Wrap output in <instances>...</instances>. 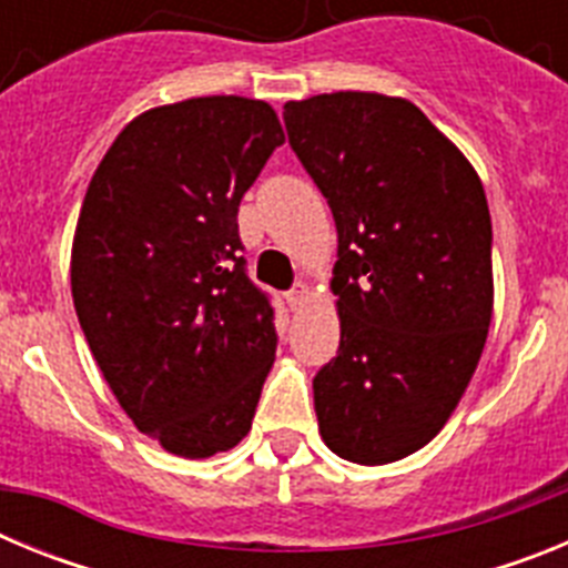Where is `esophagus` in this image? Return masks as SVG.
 I'll return each instance as SVG.
<instances>
[{
  "instance_id": "obj_1",
  "label": "esophagus",
  "mask_w": 568,
  "mask_h": 568,
  "mask_svg": "<svg viewBox=\"0 0 568 568\" xmlns=\"http://www.w3.org/2000/svg\"><path fill=\"white\" fill-rule=\"evenodd\" d=\"M287 304L290 310L304 307V304H307V284H295V287L287 293Z\"/></svg>"
}]
</instances>
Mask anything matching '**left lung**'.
I'll list each match as a JSON object with an SVG mask.
<instances>
[{
    "mask_svg": "<svg viewBox=\"0 0 568 568\" xmlns=\"http://www.w3.org/2000/svg\"><path fill=\"white\" fill-rule=\"evenodd\" d=\"M290 148L338 230V355L313 378L324 444L393 464L453 415L491 321V219L478 173L413 102L284 104Z\"/></svg>",
    "mask_w": 568,
    "mask_h": 568,
    "instance_id": "obj_1",
    "label": "left lung"
}]
</instances>
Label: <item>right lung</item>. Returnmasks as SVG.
Instances as JSON below:
<instances>
[{
	"label": "right lung",
	"mask_w": 568,
	"mask_h": 568,
	"mask_svg": "<svg viewBox=\"0 0 568 568\" xmlns=\"http://www.w3.org/2000/svg\"><path fill=\"white\" fill-rule=\"evenodd\" d=\"M278 144L258 99L164 104L115 135L84 193L70 253L79 324L139 433L182 458L250 433L275 361V310L235 219Z\"/></svg>",
	"instance_id": "1"
}]
</instances>
